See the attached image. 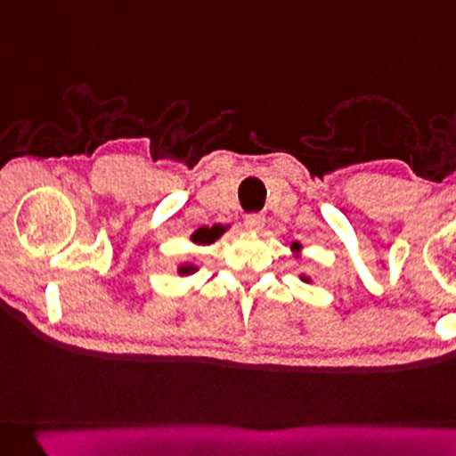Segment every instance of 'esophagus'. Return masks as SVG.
<instances>
[{
  "mask_svg": "<svg viewBox=\"0 0 456 456\" xmlns=\"http://www.w3.org/2000/svg\"><path fill=\"white\" fill-rule=\"evenodd\" d=\"M264 225H266V216L264 215H248L246 216V229L251 233H262Z\"/></svg>",
  "mask_w": 456,
  "mask_h": 456,
  "instance_id": "1",
  "label": "esophagus"
}]
</instances>
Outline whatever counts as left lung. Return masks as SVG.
Returning a JSON list of instances; mask_svg holds the SVG:
<instances>
[{
	"mask_svg": "<svg viewBox=\"0 0 456 456\" xmlns=\"http://www.w3.org/2000/svg\"><path fill=\"white\" fill-rule=\"evenodd\" d=\"M290 249L295 251V257H301V251H303V246H301V243L295 241L293 246H290ZM298 278H301L303 282H314V278H311L309 274H301V276H298Z\"/></svg>",
	"mask_w": 456,
	"mask_h": 456,
	"instance_id": "8db88e82",
	"label": "left lung"
}]
</instances>
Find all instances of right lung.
I'll list each match as a JSON object with an SVG mask.
<instances>
[{
  "label": "right lung",
  "mask_w": 456,
  "mask_h": 456,
  "mask_svg": "<svg viewBox=\"0 0 456 456\" xmlns=\"http://www.w3.org/2000/svg\"><path fill=\"white\" fill-rule=\"evenodd\" d=\"M227 227H221V225H213V227H200L196 229L192 235H190V240H192L194 246L199 248H205V246H210V243H215L219 237L225 233ZM199 270V266H196L194 260H186V262H180L178 264V274L180 276H190L194 274V272Z\"/></svg>",
  "instance_id": "obj_1"
}]
</instances>
